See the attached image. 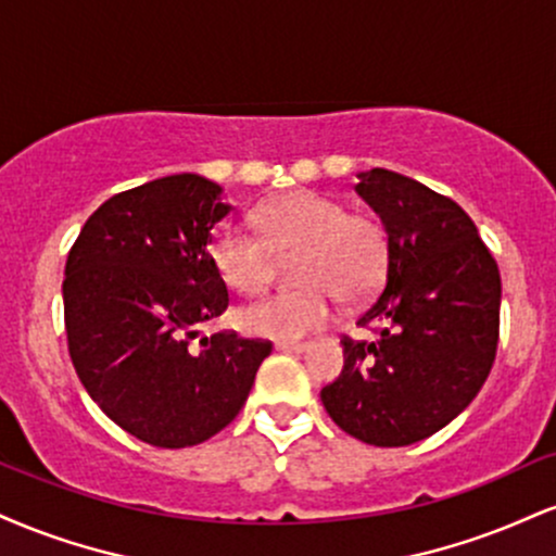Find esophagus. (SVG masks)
<instances>
[{"label":"esophagus","instance_id":"esophagus-1","mask_svg":"<svg viewBox=\"0 0 556 556\" xmlns=\"http://www.w3.org/2000/svg\"><path fill=\"white\" fill-rule=\"evenodd\" d=\"M277 350H279V352H295V354H303V352H307V344H290V342H277Z\"/></svg>","mask_w":556,"mask_h":556}]
</instances>
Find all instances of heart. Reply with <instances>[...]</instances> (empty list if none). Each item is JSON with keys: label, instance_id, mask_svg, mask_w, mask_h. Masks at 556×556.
<instances>
[{"label": "heart", "instance_id": "heart-1", "mask_svg": "<svg viewBox=\"0 0 556 556\" xmlns=\"http://www.w3.org/2000/svg\"><path fill=\"white\" fill-rule=\"evenodd\" d=\"M261 238L225 225L210 240L217 277L256 295L271 285L277 258H298L295 282L305 290L279 292L240 311L243 331L295 344L333 318L337 298L359 305L383 287L391 264L386 227L320 191H290L258 212Z\"/></svg>", "mask_w": 556, "mask_h": 556}]
</instances>
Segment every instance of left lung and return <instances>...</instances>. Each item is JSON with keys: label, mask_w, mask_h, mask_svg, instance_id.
I'll return each mask as SVG.
<instances>
[{"label": "left lung", "mask_w": 556, "mask_h": 556, "mask_svg": "<svg viewBox=\"0 0 556 556\" xmlns=\"http://www.w3.org/2000/svg\"><path fill=\"white\" fill-rule=\"evenodd\" d=\"M354 191L386 227L383 292L359 316L376 342L344 337L342 376L320 391L346 434L378 447L419 443L458 417L490 376L500 337L497 261L453 199L401 173H357Z\"/></svg>", "instance_id": "1"}]
</instances>
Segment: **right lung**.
I'll return each instance as SVG.
<instances>
[{"instance_id":"1","label":"right lung","mask_w":556,"mask_h":556,"mask_svg":"<svg viewBox=\"0 0 556 556\" xmlns=\"http://www.w3.org/2000/svg\"><path fill=\"white\" fill-rule=\"evenodd\" d=\"M230 210L214 180L165 176L100 204L66 256L72 365L105 417L147 445L189 447L217 434L271 352L238 333L199 337L227 307L210 240Z\"/></svg>"}]
</instances>
